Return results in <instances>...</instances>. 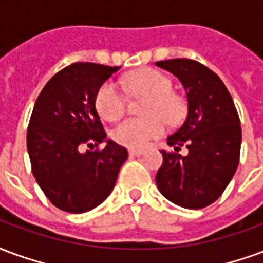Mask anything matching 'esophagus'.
<instances>
[{"instance_id":"34e87169","label":"esophagus","mask_w":263,"mask_h":263,"mask_svg":"<svg viewBox=\"0 0 263 263\" xmlns=\"http://www.w3.org/2000/svg\"><path fill=\"white\" fill-rule=\"evenodd\" d=\"M143 153H144L143 150H133V148H132V150H129L130 157H140V155H143Z\"/></svg>"}]
</instances>
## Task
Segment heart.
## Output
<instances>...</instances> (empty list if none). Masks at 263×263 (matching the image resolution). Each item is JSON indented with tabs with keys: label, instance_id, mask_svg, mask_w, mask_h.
<instances>
[{
	"label": "heart",
	"instance_id": "heart-1",
	"mask_svg": "<svg viewBox=\"0 0 263 263\" xmlns=\"http://www.w3.org/2000/svg\"><path fill=\"white\" fill-rule=\"evenodd\" d=\"M127 91L137 98H147L143 115L145 118L127 119L113 132L116 143L130 148H141L150 140L164 133L165 123L178 124L186 113V103L181 95L172 91V82L162 72L143 68L123 80ZM99 116L108 122H116L127 110V101L115 82H105L95 97Z\"/></svg>",
	"mask_w": 263,
	"mask_h": 263
}]
</instances>
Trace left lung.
<instances>
[{"label": "left lung", "mask_w": 263, "mask_h": 263, "mask_svg": "<svg viewBox=\"0 0 263 263\" xmlns=\"http://www.w3.org/2000/svg\"><path fill=\"white\" fill-rule=\"evenodd\" d=\"M178 77L187 95V118L162 150L155 182L164 196L181 208L203 209L216 202L239 162L241 124L234 101L216 72L191 59L157 61ZM185 145L190 153L181 156Z\"/></svg>", "instance_id": "obj_1"}]
</instances>
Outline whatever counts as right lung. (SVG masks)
Returning <instances> with one entry per match:
<instances>
[{
	"mask_svg": "<svg viewBox=\"0 0 263 263\" xmlns=\"http://www.w3.org/2000/svg\"><path fill=\"white\" fill-rule=\"evenodd\" d=\"M119 68L74 63L51 77L36 99L26 134L30 165L60 210L84 213L99 206L127 158V150L113 141L99 148L106 132L95 109L98 89ZM85 146L90 150L81 153Z\"/></svg>",
	"mask_w": 263,
	"mask_h": 263,
	"instance_id": "right-lung-1",
	"label": "right lung"
}]
</instances>
